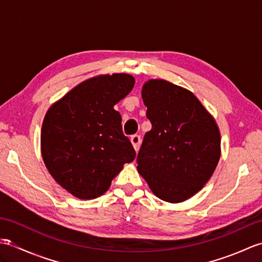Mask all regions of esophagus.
Listing matches in <instances>:
<instances>
[{
	"label": "esophagus",
	"instance_id": "esophagus-1",
	"mask_svg": "<svg viewBox=\"0 0 262 262\" xmlns=\"http://www.w3.org/2000/svg\"><path fill=\"white\" fill-rule=\"evenodd\" d=\"M141 136L140 135H133L130 137V142L133 144V146H134L135 151H138L140 149V146H141Z\"/></svg>",
	"mask_w": 262,
	"mask_h": 262
}]
</instances>
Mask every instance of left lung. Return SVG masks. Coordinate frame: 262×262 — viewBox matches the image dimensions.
<instances>
[{"mask_svg": "<svg viewBox=\"0 0 262 262\" xmlns=\"http://www.w3.org/2000/svg\"><path fill=\"white\" fill-rule=\"evenodd\" d=\"M152 124L137 155V170L152 192L177 204L196 194L221 158V134L194 94L169 81L148 80L142 88Z\"/></svg>", "mask_w": 262, "mask_h": 262, "instance_id": "left-lung-1", "label": "left lung"}]
</instances>
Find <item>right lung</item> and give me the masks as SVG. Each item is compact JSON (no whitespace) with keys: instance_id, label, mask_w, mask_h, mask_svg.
Segmentation results:
<instances>
[{"instance_id":"add662e5","label":"right lung","mask_w":262,"mask_h":262,"mask_svg":"<svg viewBox=\"0 0 262 262\" xmlns=\"http://www.w3.org/2000/svg\"><path fill=\"white\" fill-rule=\"evenodd\" d=\"M129 74L94 76L53 103L42 121L41 157L60 187L80 199H94L134 161L136 153L122 134L114 105L134 88Z\"/></svg>"}]
</instances>
